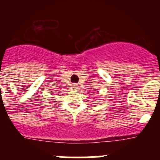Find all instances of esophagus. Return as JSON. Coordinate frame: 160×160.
Here are the masks:
<instances>
[{
	"label": "esophagus",
	"mask_w": 160,
	"mask_h": 160,
	"mask_svg": "<svg viewBox=\"0 0 160 160\" xmlns=\"http://www.w3.org/2000/svg\"><path fill=\"white\" fill-rule=\"evenodd\" d=\"M72 87H73V89H78V86L77 84H73L72 85Z\"/></svg>",
	"instance_id": "34e87169"
}]
</instances>
